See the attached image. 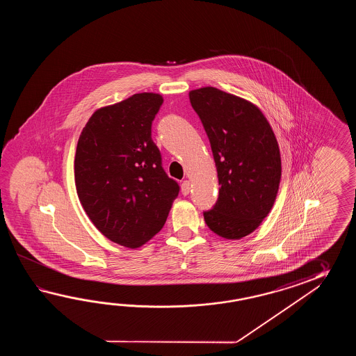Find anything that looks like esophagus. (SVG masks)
Returning a JSON list of instances; mask_svg holds the SVG:
<instances>
[{"label": "esophagus", "instance_id": "34e87169", "mask_svg": "<svg viewBox=\"0 0 356 356\" xmlns=\"http://www.w3.org/2000/svg\"><path fill=\"white\" fill-rule=\"evenodd\" d=\"M191 192V183L188 181H184L181 183V195L188 196Z\"/></svg>", "mask_w": 356, "mask_h": 356}]
</instances>
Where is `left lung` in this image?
<instances>
[{"mask_svg":"<svg viewBox=\"0 0 356 356\" xmlns=\"http://www.w3.org/2000/svg\"><path fill=\"white\" fill-rule=\"evenodd\" d=\"M202 122L219 178V196L204 211L207 227L227 239L250 234L271 210L279 191V145L265 115L250 102L216 88L189 92Z\"/></svg>","mask_w":356,"mask_h":356,"instance_id":"1","label":"left lung"}]
</instances>
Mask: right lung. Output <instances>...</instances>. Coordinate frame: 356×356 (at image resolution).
Wrapping results in <instances>:
<instances>
[{
  "label": "right lung",
  "mask_w": 356,
  "mask_h": 356,
  "mask_svg": "<svg viewBox=\"0 0 356 356\" xmlns=\"http://www.w3.org/2000/svg\"><path fill=\"white\" fill-rule=\"evenodd\" d=\"M141 92L92 114L79 138L76 191L83 210L112 242L137 248L158 234L178 193L152 124L163 104Z\"/></svg>",
  "instance_id": "add662e5"
}]
</instances>
